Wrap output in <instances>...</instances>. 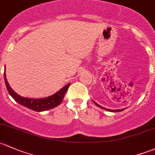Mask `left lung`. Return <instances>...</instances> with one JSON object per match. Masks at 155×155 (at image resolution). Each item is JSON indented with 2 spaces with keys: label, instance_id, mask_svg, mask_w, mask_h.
I'll return each instance as SVG.
<instances>
[{
  "label": "left lung",
  "instance_id": "obj_1",
  "mask_svg": "<svg viewBox=\"0 0 155 155\" xmlns=\"http://www.w3.org/2000/svg\"><path fill=\"white\" fill-rule=\"evenodd\" d=\"M94 103L96 104V105H97V106H99V107H102V108H104V109H105V110H109V111H111V112H115V111H117V112H118V111H122V110H125V109H120V110H109V109H106V108H105V107H101L100 105H98V104L97 103H96L95 102H94Z\"/></svg>",
  "mask_w": 155,
  "mask_h": 155
}]
</instances>
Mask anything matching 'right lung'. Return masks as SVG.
Wrapping results in <instances>:
<instances>
[{
	"label": "right lung",
	"mask_w": 155,
	"mask_h": 155,
	"mask_svg": "<svg viewBox=\"0 0 155 155\" xmlns=\"http://www.w3.org/2000/svg\"><path fill=\"white\" fill-rule=\"evenodd\" d=\"M4 79L5 84H6V88H7L8 92L10 94L11 97H12L17 102H18L20 105L23 106L27 107V108H30L31 110H33L35 111L40 112L45 111V110H50V109L53 108V107L58 106L62 102L63 98H64L67 91L69 88L71 84H68L65 85L63 88L58 91L54 95H52L50 97H47L44 99H30L26 98V97H22L15 93L12 90V87L9 86V83L7 82V79L6 78V73L4 72Z\"/></svg>",
	"instance_id": "obj_1"
}]
</instances>
